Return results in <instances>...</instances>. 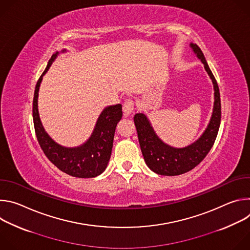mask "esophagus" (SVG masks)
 <instances>
[{
  "label": "esophagus",
  "instance_id": "obj_1",
  "mask_svg": "<svg viewBox=\"0 0 250 250\" xmlns=\"http://www.w3.org/2000/svg\"><path fill=\"white\" fill-rule=\"evenodd\" d=\"M134 110V101L132 99H126L123 104V111L125 116L130 115Z\"/></svg>",
  "mask_w": 250,
  "mask_h": 250
}]
</instances>
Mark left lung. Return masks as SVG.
Segmentation results:
<instances>
[{
    "label": "left lung",
    "instance_id": "left-lung-1",
    "mask_svg": "<svg viewBox=\"0 0 250 250\" xmlns=\"http://www.w3.org/2000/svg\"><path fill=\"white\" fill-rule=\"evenodd\" d=\"M191 47L203 62L215 89L212 116L203 135L187 147L174 148L165 145L158 138L144 114H136L133 118L139 146L146 163L153 172L159 175L176 176L184 174L200 164L215 144L221 125L222 106L217 80L212 75L201 48L196 43H191Z\"/></svg>",
    "mask_w": 250,
    "mask_h": 250
}]
</instances>
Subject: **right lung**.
<instances>
[{"label":"right lung","instance_id":"1","mask_svg":"<svg viewBox=\"0 0 250 250\" xmlns=\"http://www.w3.org/2000/svg\"><path fill=\"white\" fill-rule=\"evenodd\" d=\"M58 52L53 54L40 77L34 90L32 102V117L35 134L46 157L62 172L78 178H93L103 173L112 154L114 135L117 124L123 116L122 104L105 108L100 115L95 129L89 140L75 148L60 146L47 135L41 123L38 110L39 90L42 76L47 72Z\"/></svg>","mask_w":250,"mask_h":250}]
</instances>
